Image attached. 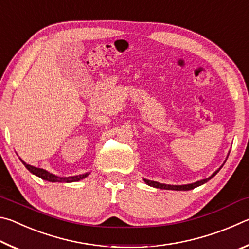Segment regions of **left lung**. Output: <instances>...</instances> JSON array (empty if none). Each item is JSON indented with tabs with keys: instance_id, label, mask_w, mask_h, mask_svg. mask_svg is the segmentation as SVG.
Listing matches in <instances>:
<instances>
[{
	"instance_id": "obj_1",
	"label": "left lung",
	"mask_w": 249,
	"mask_h": 249,
	"mask_svg": "<svg viewBox=\"0 0 249 249\" xmlns=\"http://www.w3.org/2000/svg\"><path fill=\"white\" fill-rule=\"evenodd\" d=\"M230 155V154H229ZM229 155H227V157H229ZM227 159V158H226ZM226 161V160H225ZM225 161L223 162V165L218 168L216 171H214L212 175H211L209 178L206 179H202L200 181H196V182H193V183H189V184H181V185H176V184H166V183H160L157 182V181H151V180H147L144 179V181L146 182V184L150 185V187H154V188H157V189H162V190H177V191H188V190H192V189H195L196 187H200V185L204 184L205 182H208L209 180H211L213 178L214 176H215L218 171L221 170V168L224 166Z\"/></svg>"
}]
</instances>
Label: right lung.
<instances>
[{"instance_id": "obj_1", "label": "right lung", "mask_w": 249, "mask_h": 249, "mask_svg": "<svg viewBox=\"0 0 249 249\" xmlns=\"http://www.w3.org/2000/svg\"><path fill=\"white\" fill-rule=\"evenodd\" d=\"M20 161L23 162V165L26 167V169L28 171H31L33 175L39 177V178H41L43 180L49 181V182H77V181L87 178V177L90 175V172H86V174L83 175H78V176H72V177H58L53 174H50V172H48L47 170L41 169V168H37V167L28 165V163L24 162L22 159H20Z\"/></svg>"}]
</instances>
